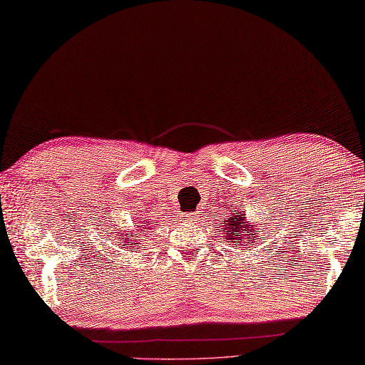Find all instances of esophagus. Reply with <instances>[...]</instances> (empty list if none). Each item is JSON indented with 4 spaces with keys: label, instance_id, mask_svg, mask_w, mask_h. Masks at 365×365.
<instances>
[{
    "label": "esophagus",
    "instance_id": "obj_1",
    "mask_svg": "<svg viewBox=\"0 0 365 365\" xmlns=\"http://www.w3.org/2000/svg\"><path fill=\"white\" fill-rule=\"evenodd\" d=\"M182 217H184L185 222H195L200 217V215H198V212H185Z\"/></svg>",
    "mask_w": 365,
    "mask_h": 365
}]
</instances>
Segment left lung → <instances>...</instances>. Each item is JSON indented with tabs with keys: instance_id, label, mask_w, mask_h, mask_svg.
<instances>
[{
	"instance_id": "left-lung-1",
	"label": "left lung",
	"mask_w": 365,
	"mask_h": 365,
	"mask_svg": "<svg viewBox=\"0 0 365 365\" xmlns=\"http://www.w3.org/2000/svg\"><path fill=\"white\" fill-rule=\"evenodd\" d=\"M230 215H227L225 220H222V224H217V228L222 232V237L224 241L229 240L230 244L233 247L241 245V250H250L254 249V244L257 240H259L258 232H264L262 228V224H255L250 219H247V214L242 210H237V207L228 206Z\"/></svg>"
}]
</instances>
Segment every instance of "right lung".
<instances>
[{
    "mask_svg": "<svg viewBox=\"0 0 365 365\" xmlns=\"http://www.w3.org/2000/svg\"><path fill=\"white\" fill-rule=\"evenodd\" d=\"M153 222V220H151ZM153 224H155V222H153ZM148 225H150V219H148V220H145L143 222V225H140V228H141V232H146V230H150V228H148ZM135 228H138V225H135ZM140 232V230H137V233ZM118 235V240H120V241H122L123 239L125 240L124 242H121V245H124V249H130V250H135V249H138V247H141V240H137V237L140 236H135V235H130V237H132V240H129V237H125V236H128V233H130V232H123V230L120 228V230H118V232H116ZM145 236V235H143ZM135 237L136 240H133V237Z\"/></svg>",
    "mask_w": 365,
    "mask_h": 365,
    "instance_id": "1",
    "label": "right lung"
}]
</instances>
